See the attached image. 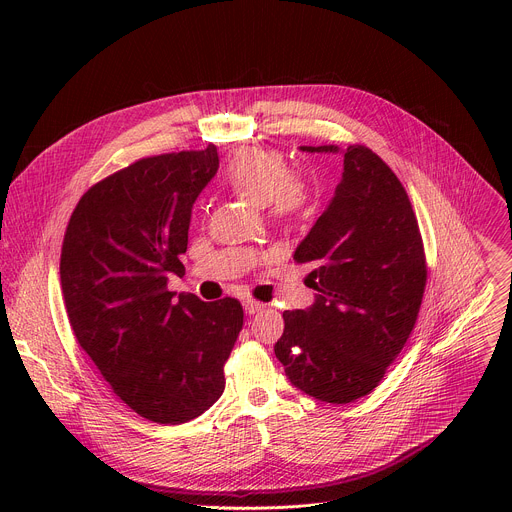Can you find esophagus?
<instances>
[{
    "instance_id": "1",
    "label": "esophagus",
    "mask_w": 512,
    "mask_h": 512,
    "mask_svg": "<svg viewBox=\"0 0 512 512\" xmlns=\"http://www.w3.org/2000/svg\"><path fill=\"white\" fill-rule=\"evenodd\" d=\"M243 306H245V312H247V314H257V312H261V310L265 308V304L255 302V300H245Z\"/></svg>"
}]
</instances>
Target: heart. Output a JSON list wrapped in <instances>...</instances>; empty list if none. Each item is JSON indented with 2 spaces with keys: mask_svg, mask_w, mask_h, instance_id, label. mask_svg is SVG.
Returning <instances> with one entry per match:
<instances>
[{
  "mask_svg": "<svg viewBox=\"0 0 512 512\" xmlns=\"http://www.w3.org/2000/svg\"><path fill=\"white\" fill-rule=\"evenodd\" d=\"M223 182L253 204H267L275 214H296L308 196L300 178L287 176L285 160L271 150L241 148L223 170Z\"/></svg>",
  "mask_w": 512,
  "mask_h": 512,
  "instance_id": "b5f03b06",
  "label": "heart"
}]
</instances>
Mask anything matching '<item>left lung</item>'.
<instances>
[{
	"mask_svg": "<svg viewBox=\"0 0 512 512\" xmlns=\"http://www.w3.org/2000/svg\"><path fill=\"white\" fill-rule=\"evenodd\" d=\"M342 154L344 170L324 214L294 259L312 263L316 300L283 312L275 356L289 383L344 405L369 395L405 346L427 269L417 218L393 170L364 145H300Z\"/></svg>",
	"mask_w": 512,
	"mask_h": 512,
	"instance_id": "1",
	"label": "left lung"
}]
</instances>
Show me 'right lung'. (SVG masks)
<instances>
[{"mask_svg": "<svg viewBox=\"0 0 512 512\" xmlns=\"http://www.w3.org/2000/svg\"><path fill=\"white\" fill-rule=\"evenodd\" d=\"M216 172L212 143L143 158L85 192L62 243L72 332L113 393L156 423L190 421L223 395L243 328L233 298L168 291L170 273H184L192 206Z\"/></svg>", "mask_w": 512, "mask_h": 512, "instance_id": "add662e5", "label": "right lung"}]
</instances>
